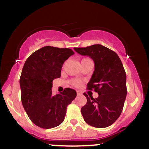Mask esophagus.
Masks as SVG:
<instances>
[{
    "instance_id": "34e87169",
    "label": "esophagus",
    "mask_w": 149,
    "mask_h": 149,
    "mask_svg": "<svg viewBox=\"0 0 149 149\" xmlns=\"http://www.w3.org/2000/svg\"><path fill=\"white\" fill-rule=\"evenodd\" d=\"M76 93H77V95H80V94H81V92H80V91H77V92H76Z\"/></svg>"
}]
</instances>
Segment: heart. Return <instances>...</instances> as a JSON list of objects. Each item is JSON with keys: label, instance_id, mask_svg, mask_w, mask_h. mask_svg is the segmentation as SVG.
<instances>
[{"label": "heart", "instance_id": "obj_1", "mask_svg": "<svg viewBox=\"0 0 149 149\" xmlns=\"http://www.w3.org/2000/svg\"><path fill=\"white\" fill-rule=\"evenodd\" d=\"M84 59H86V58H84ZM84 59H83V60H84ZM70 84H71L72 86H73L78 87L81 85V80H80V79H71V80L70 81Z\"/></svg>", "mask_w": 149, "mask_h": 149}]
</instances>
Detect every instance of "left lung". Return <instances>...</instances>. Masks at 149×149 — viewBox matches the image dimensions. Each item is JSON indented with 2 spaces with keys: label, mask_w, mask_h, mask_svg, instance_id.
Returning <instances> with one entry per match:
<instances>
[{
  "label": "left lung",
  "mask_w": 149,
  "mask_h": 149,
  "mask_svg": "<svg viewBox=\"0 0 149 149\" xmlns=\"http://www.w3.org/2000/svg\"><path fill=\"white\" fill-rule=\"evenodd\" d=\"M74 49L80 55L89 56L94 62V71L87 89L97 92L99 96L94 99L84 94L87 99L81 109L84 120L93 127H108L120 115L127 95L123 63L116 52L101 45Z\"/></svg>",
  "instance_id": "left-lung-1"
}]
</instances>
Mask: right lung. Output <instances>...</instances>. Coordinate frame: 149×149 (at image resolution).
Instances as JSON below:
<instances>
[{"instance_id":"add662e5","label":"right lung","mask_w":149,"mask_h":149,"mask_svg":"<svg viewBox=\"0 0 149 149\" xmlns=\"http://www.w3.org/2000/svg\"><path fill=\"white\" fill-rule=\"evenodd\" d=\"M74 52L69 48L45 46L26 59L20 77L22 102L34 124L44 129L55 127L65 119L68 105L76 91L66 88L52 94L54 79L61 77L64 62Z\"/></svg>"}]
</instances>
